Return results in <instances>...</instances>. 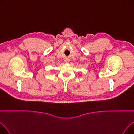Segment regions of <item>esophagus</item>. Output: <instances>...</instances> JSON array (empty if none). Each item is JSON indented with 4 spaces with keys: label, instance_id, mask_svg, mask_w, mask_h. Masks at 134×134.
Wrapping results in <instances>:
<instances>
[{
    "label": "esophagus",
    "instance_id": "1",
    "mask_svg": "<svg viewBox=\"0 0 134 134\" xmlns=\"http://www.w3.org/2000/svg\"><path fill=\"white\" fill-rule=\"evenodd\" d=\"M65 62L67 63V62H68V61H67V60H66V61H65Z\"/></svg>",
    "mask_w": 134,
    "mask_h": 134
}]
</instances>
